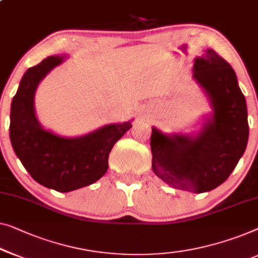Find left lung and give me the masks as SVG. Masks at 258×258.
I'll list each match as a JSON object with an SVG mask.
<instances>
[{
  "instance_id": "left-lung-1",
  "label": "left lung",
  "mask_w": 258,
  "mask_h": 258,
  "mask_svg": "<svg viewBox=\"0 0 258 258\" xmlns=\"http://www.w3.org/2000/svg\"><path fill=\"white\" fill-rule=\"evenodd\" d=\"M193 79L212 110L197 133L165 134L152 126V170L171 187L204 193L226 181L243 156L248 111L236 73L212 48L196 58Z\"/></svg>"
}]
</instances>
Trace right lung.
<instances>
[{
    "instance_id": "right-lung-1",
    "label": "right lung",
    "mask_w": 258,
    "mask_h": 258,
    "mask_svg": "<svg viewBox=\"0 0 258 258\" xmlns=\"http://www.w3.org/2000/svg\"><path fill=\"white\" fill-rule=\"evenodd\" d=\"M67 54L50 55L29 69L11 102V145L25 170L40 185L71 192L98 181L108 170L114 144L132 128V121L110 123L78 137H65L40 124L35 110L38 85Z\"/></svg>"
}]
</instances>
